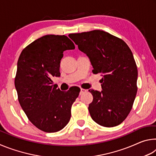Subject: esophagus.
<instances>
[{
    "label": "esophagus",
    "instance_id": "obj_1",
    "mask_svg": "<svg viewBox=\"0 0 156 156\" xmlns=\"http://www.w3.org/2000/svg\"><path fill=\"white\" fill-rule=\"evenodd\" d=\"M87 91V89H80V94H83L84 93H85V92Z\"/></svg>",
    "mask_w": 156,
    "mask_h": 156
}]
</instances>
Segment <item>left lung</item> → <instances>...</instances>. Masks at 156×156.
Instances as JSON below:
<instances>
[{
  "instance_id": "obj_1",
  "label": "left lung",
  "mask_w": 156,
  "mask_h": 156,
  "mask_svg": "<svg viewBox=\"0 0 156 156\" xmlns=\"http://www.w3.org/2000/svg\"><path fill=\"white\" fill-rule=\"evenodd\" d=\"M69 36L87 55L93 73L102 74V91L89 90L93 96L88 108L91 118L106 127L119 125L130 113L138 91V69L130 48L121 38L104 31Z\"/></svg>"
}]
</instances>
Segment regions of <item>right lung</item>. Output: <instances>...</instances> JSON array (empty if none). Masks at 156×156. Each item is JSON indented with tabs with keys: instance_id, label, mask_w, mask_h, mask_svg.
I'll return each mask as SVG.
<instances>
[{
	"instance_id": "1",
	"label": "right lung",
	"mask_w": 156,
	"mask_h": 156,
	"mask_svg": "<svg viewBox=\"0 0 156 156\" xmlns=\"http://www.w3.org/2000/svg\"><path fill=\"white\" fill-rule=\"evenodd\" d=\"M74 49L67 36L46 35L26 47L18 60L14 83L18 102L30 122L47 133L59 131L67 125L80 91L78 87L60 91L52 80L60 76L63 51Z\"/></svg>"
}]
</instances>
